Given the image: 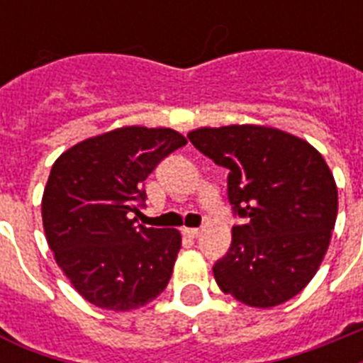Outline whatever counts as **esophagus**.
<instances>
[{
	"instance_id": "esophagus-1",
	"label": "esophagus",
	"mask_w": 363,
	"mask_h": 363,
	"mask_svg": "<svg viewBox=\"0 0 363 363\" xmlns=\"http://www.w3.org/2000/svg\"><path fill=\"white\" fill-rule=\"evenodd\" d=\"M182 233H184L186 238L196 239V238H199V233H201V230H198V228H184V230H182Z\"/></svg>"
}]
</instances>
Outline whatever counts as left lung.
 Wrapping results in <instances>:
<instances>
[{
	"label": "left lung",
	"instance_id": "obj_1",
	"mask_svg": "<svg viewBox=\"0 0 363 363\" xmlns=\"http://www.w3.org/2000/svg\"><path fill=\"white\" fill-rule=\"evenodd\" d=\"M230 169L228 198L248 224L213 267L224 294L256 309L298 296L320 267L337 218V184L311 143L279 128L232 124L188 133Z\"/></svg>",
	"mask_w": 363,
	"mask_h": 363
}]
</instances>
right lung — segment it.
Instances as JSON below:
<instances>
[{"label":"right lung","mask_w":363,"mask_h":363,"mask_svg":"<svg viewBox=\"0 0 363 363\" xmlns=\"http://www.w3.org/2000/svg\"><path fill=\"white\" fill-rule=\"evenodd\" d=\"M186 145L171 128L122 125L54 162L41 199L45 238L71 286L99 309L131 311L164 292L181 232L137 224L145 181Z\"/></svg>","instance_id":"add662e5"}]
</instances>
